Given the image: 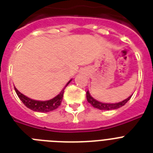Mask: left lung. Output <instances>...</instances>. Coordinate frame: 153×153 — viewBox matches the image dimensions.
I'll list each match as a JSON object with an SVG mask.
<instances>
[{"label": "left lung", "mask_w": 153, "mask_h": 153, "mask_svg": "<svg viewBox=\"0 0 153 153\" xmlns=\"http://www.w3.org/2000/svg\"><path fill=\"white\" fill-rule=\"evenodd\" d=\"M132 97V95L129 96L128 98H126L125 100L121 101L120 102H117V103H104V102H101L97 101L96 99L92 97L91 95V94L89 91L86 92V98H87V102L91 104L92 106H94V108H97L98 109H102V110H112V109H118L120 107L123 106L124 105L126 104V102H128L130 98Z\"/></svg>", "instance_id": "left-lung-1"}]
</instances>
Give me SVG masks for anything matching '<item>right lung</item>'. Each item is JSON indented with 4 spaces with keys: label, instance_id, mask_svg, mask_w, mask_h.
<instances>
[{
    "label": "right lung",
    "instance_id": "1",
    "mask_svg": "<svg viewBox=\"0 0 153 153\" xmlns=\"http://www.w3.org/2000/svg\"><path fill=\"white\" fill-rule=\"evenodd\" d=\"M72 79H71L67 85L65 86V87L68 85V84L71 82ZM62 89L61 92H60L57 96H55V98H53L52 99L48 101H37L33 100L32 98H27V96L24 95L23 94H21L20 91H18L17 89L15 87V91L16 94L18 95L19 98L22 101V102L27 107L28 109H32L33 111L36 112H42V113H47V112L52 111L54 109H57L58 107L61 104V102L62 100V97H63V92H64V89Z\"/></svg>",
    "mask_w": 153,
    "mask_h": 153
}]
</instances>
